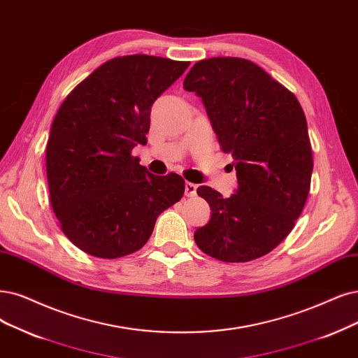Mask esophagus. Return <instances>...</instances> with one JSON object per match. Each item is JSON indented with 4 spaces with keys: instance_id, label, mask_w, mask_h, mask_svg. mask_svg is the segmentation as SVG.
<instances>
[{
    "instance_id": "obj_1",
    "label": "esophagus",
    "mask_w": 358,
    "mask_h": 358,
    "mask_svg": "<svg viewBox=\"0 0 358 358\" xmlns=\"http://www.w3.org/2000/svg\"><path fill=\"white\" fill-rule=\"evenodd\" d=\"M196 189H197V186L194 182L187 181L186 186H184V194H186L187 197H193V196H196Z\"/></svg>"
}]
</instances>
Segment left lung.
Here are the masks:
<instances>
[{
  "label": "left lung",
  "mask_w": 358,
  "mask_h": 358,
  "mask_svg": "<svg viewBox=\"0 0 358 358\" xmlns=\"http://www.w3.org/2000/svg\"><path fill=\"white\" fill-rule=\"evenodd\" d=\"M184 90L202 99L222 152L234 159L239 184L226 199L197 187L213 215L194 231L196 245L224 262L267 255L292 231L310 192L313 152L298 99L239 57L197 62Z\"/></svg>",
  "instance_id": "1"
}]
</instances>
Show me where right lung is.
I'll list each match as a JSON object with an SVG mask.
<instances>
[{
	"label": "right lung",
	"mask_w": 358,
	"mask_h": 358,
	"mask_svg": "<svg viewBox=\"0 0 358 358\" xmlns=\"http://www.w3.org/2000/svg\"><path fill=\"white\" fill-rule=\"evenodd\" d=\"M190 62L132 55L101 64L64 99L45 152L50 202L84 252L119 258L141 249L184 194L176 172L153 176L131 150L145 144L155 100Z\"/></svg>",
	"instance_id": "add662e5"
}]
</instances>
